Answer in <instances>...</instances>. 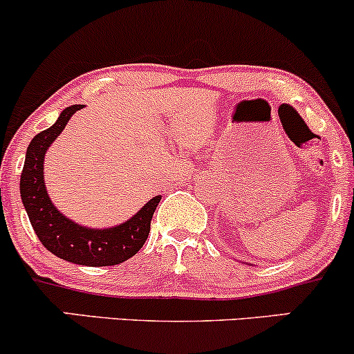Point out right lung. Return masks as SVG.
Listing matches in <instances>:
<instances>
[{
    "mask_svg": "<svg viewBox=\"0 0 354 354\" xmlns=\"http://www.w3.org/2000/svg\"><path fill=\"white\" fill-rule=\"evenodd\" d=\"M83 108L63 109L51 128L38 133L28 145L19 181V193L36 236L48 251L64 261L83 266H113L135 256L149 234L151 218L161 196H154L135 216L113 228L96 230L71 221L56 209L44 185V154L59 136L70 118Z\"/></svg>",
    "mask_w": 354,
    "mask_h": 354,
    "instance_id": "obj_1",
    "label": "right lung"
}]
</instances>
